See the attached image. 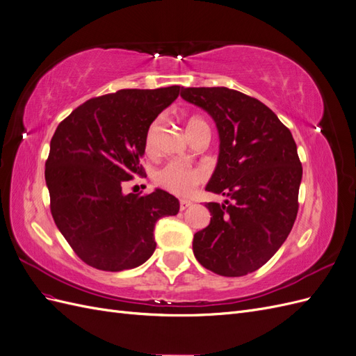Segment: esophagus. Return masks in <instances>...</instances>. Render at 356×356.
I'll return each instance as SVG.
<instances>
[{
  "instance_id": "1",
  "label": "esophagus",
  "mask_w": 356,
  "mask_h": 356,
  "mask_svg": "<svg viewBox=\"0 0 356 356\" xmlns=\"http://www.w3.org/2000/svg\"><path fill=\"white\" fill-rule=\"evenodd\" d=\"M190 207H191V202L190 200H179V209L181 211H186Z\"/></svg>"
}]
</instances>
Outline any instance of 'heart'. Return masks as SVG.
Listing matches in <instances>:
<instances>
[{
    "label": "heart",
    "mask_w": 356,
    "mask_h": 356,
    "mask_svg": "<svg viewBox=\"0 0 356 356\" xmlns=\"http://www.w3.org/2000/svg\"><path fill=\"white\" fill-rule=\"evenodd\" d=\"M204 123L200 117H190L186 122V131L187 135H190L195 129ZM159 127V122L152 123L148 127L145 134V149L149 153L153 152L154 147V138ZM204 179V172L199 168L188 166L184 163H179V161H169L163 168L156 170L154 174V182L174 195L178 196H187L193 191V188L197 187L200 182Z\"/></svg>",
    "instance_id": "heart-1"
}]
</instances>
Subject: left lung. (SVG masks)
<instances>
[{
	"instance_id": "left-lung-1",
	"label": "left lung",
	"mask_w": 356,
	"mask_h": 356,
	"mask_svg": "<svg viewBox=\"0 0 356 356\" xmlns=\"http://www.w3.org/2000/svg\"><path fill=\"white\" fill-rule=\"evenodd\" d=\"M218 129L220 154L207 190L227 199L204 204L207 229L193 252L208 270L245 276L264 266L288 238L298 211L303 168L289 129L255 98L227 88L181 89Z\"/></svg>"
}]
</instances>
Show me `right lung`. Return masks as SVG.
Returning a JSON list of instances; mask_svg holds the SVG:
<instances>
[{
    "label": "right lung",
    "mask_w": 356,
    "mask_h": 356,
    "mask_svg": "<svg viewBox=\"0 0 356 356\" xmlns=\"http://www.w3.org/2000/svg\"><path fill=\"white\" fill-rule=\"evenodd\" d=\"M179 90L123 89L86 101L59 123L46 161L50 211L86 264L105 272L141 266L156 250L157 220L178 213L168 191L139 196L122 187L144 175L145 134Z\"/></svg>",
    "instance_id": "1"
}]
</instances>
